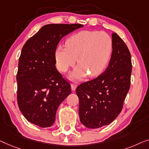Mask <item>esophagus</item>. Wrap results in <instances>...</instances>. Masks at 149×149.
Returning <instances> with one entry per match:
<instances>
[{"label":"esophagus","mask_w":149,"mask_h":149,"mask_svg":"<svg viewBox=\"0 0 149 149\" xmlns=\"http://www.w3.org/2000/svg\"><path fill=\"white\" fill-rule=\"evenodd\" d=\"M77 84L75 83V82H74L72 84V91H75V89H76V88H77Z\"/></svg>","instance_id":"1"}]
</instances>
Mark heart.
<instances>
[{"mask_svg": "<svg viewBox=\"0 0 149 149\" xmlns=\"http://www.w3.org/2000/svg\"><path fill=\"white\" fill-rule=\"evenodd\" d=\"M66 47L58 46L55 51L57 68L65 72L74 66H79L72 74V78L79 79L88 73L96 76L106 68L113 50L111 37L104 32L82 30L74 33L66 40Z\"/></svg>", "mask_w": 149, "mask_h": 149, "instance_id": "heart-1", "label": "heart"}]
</instances>
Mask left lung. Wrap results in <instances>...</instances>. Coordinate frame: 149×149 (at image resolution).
<instances>
[{
  "instance_id": "obj_1",
  "label": "left lung",
  "mask_w": 149,
  "mask_h": 149,
  "mask_svg": "<svg viewBox=\"0 0 149 149\" xmlns=\"http://www.w3.org/2000/svg\"><path fill=\"white\" fill-rule=\"evenodd\" d=\"M113 51L106 70L76 88L81 123L89 128L109 125L119 116L130 87L131 54L124 42L112 33Z\"/></svg>"
}]
</instances>
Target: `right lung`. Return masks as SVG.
<instances>
[{"mask_svg": "<svg viewBox=\"0 0 149 149\" xmlns=\"http://www.w3.org/2000/svg\"><path fill=\"white\" fill-rule=\"evenodd\" d=\"M83 25L48 24L28 39L19 58L17 103L28 121L51 127L56 110L72 89L56 70L55 51L60 40Z\"/></svg>", "mask_w": 149, "mask_h": 149, "instance_id": "1", "label": "right lung"}]
</instances>
